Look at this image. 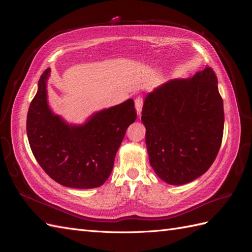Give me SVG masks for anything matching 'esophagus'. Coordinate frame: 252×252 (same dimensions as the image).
I'll return each instance as SVG.
<instances>
[{
    "instance_id": "1",
    "label": "esophagus",
    "mask_w": 252,
    "mask_h": 252,
    "mask_svg": "<svg viewBox=\"0 0 252 252\" xmlns=\"http://www.w3.org/2000/svg\"><path fill=\"white\" fill-rule=\"evenodd\" d=\"M134 104H135V109H136V113L138 116H141L142 112V106H143V98L141 96H138L134 100Z\"/></svg>"
}]
</instances>
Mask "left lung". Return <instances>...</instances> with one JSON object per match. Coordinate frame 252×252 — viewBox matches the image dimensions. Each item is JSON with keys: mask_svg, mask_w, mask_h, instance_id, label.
<instances>
[{"mask_svg": "<svg viewBox=\"0 0 252 252\" xmlns=\"http://www.w3.org/2000/svg\"><path fill=\"white\" fill-rule=\"evenodd\" d=\"M149 163L158 178L184 185L209 169L224 131L223 98L210 67L162 84L144 101Z\"/></svg>", "mask_w": 252, "mask_h": 252, "instance_id": "8db88e82", "label": "left lung"}]
</instances>
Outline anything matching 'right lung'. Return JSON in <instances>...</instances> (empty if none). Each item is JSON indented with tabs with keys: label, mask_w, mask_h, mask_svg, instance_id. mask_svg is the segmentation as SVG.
<instances>
[{
	"label": "right lung",
	"mask_w": 252,
	"mask_h": 252,
	"mask_svg": "<svg viewBox=\"0 0 252 252\" xmlns=\"http://www.w3.org/2000/svg\"><path fill=\"white\" fill-rule=\"evenodd\" d=\"M45 70L27 113V136L32 154L49 177L65 187L89 189L103 185L129 125L136 119L132 98L94 113L83 125L68 124L47 102Z\"/></svg>",
	"instance_id": "add662e5"
}]
</instances>
